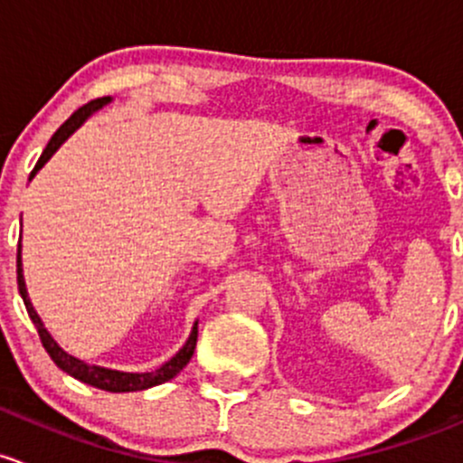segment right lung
Returning <instances> with one entry per match:
<instances>
[{"instance_id":"add662e5","label":"right lung","mask_w":463,"mask_h":463,"mask_svg":"<svg viewBox=\"0 0 463 463\" xmlns=\"http://www.w3.org/2000/svg\"><path fill=\"white\" fill-rule=\"evenodd\" d=\"M109 102H111V98H109V95L107 98L90 99L89 104L80 107L78 111H75L73 116L64 122V125L57 128V131L53 133V137L49 140V145H46V149L42 151L35 169L31 171V178L42 169V166L46 165V162H49L51 156H53L55 151L64 145L66 137H69L71 133H75V128H80L84 125V120H87L90 113H95L98 109H102L104 104H109ZM22 271H24L22 269V241H19V245H17V285H19V294H22V298H24V305H26L28 317H31V321L35 323L37 335H40V338H42V345H44V350L49 352V356L53 359V364L57 365V368L64 370L66 374L75 376V379H80L82 383H89V385H93V388H99V390H107V392H136V390L154 388V385H160V383H165V381L174 379V376L178 374L180 370L189 364V361H192L194 350H196V341H198V321L194 323L192 335H189L187 343L180 347L178 354L171 356L165 365H160V368L154 370V373H120V370L99 368V365H89V364H84V361L75 359V356H71L69 352H64L60 345H57V341L49 335V330L44 327L42 318L37 317L35 307H33L31 298H28L26 283H24Z\"/></svg>"}]
</instances>
